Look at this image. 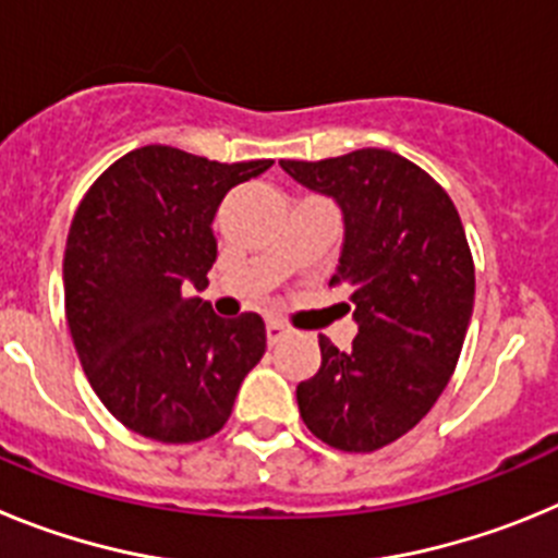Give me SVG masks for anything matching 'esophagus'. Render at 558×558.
<instances>
[{
  "label": "esophagus",
  "instance_id": "34e87169",
  "mask_svg": "<svg viewBox=\"0 0 558 558\" xmlns=\"http://www.w3.org/2000/svg\"><path fill=\"white\" fill-rule=\"evenodd\" d=\"M265 332H268V343H270V347H276L279 340L288 338L290 329L284 327V324H279V322H268V327H265Z\"/></svg>",
  "mask_w": 558,
  "mask_h": 558
}]
</instances>
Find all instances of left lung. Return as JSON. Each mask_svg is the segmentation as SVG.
<instances>
[{
    "mask_svg": "<svg viewBox=\"0 0 558 558\" xmlns=\"http://www.w3.org/2000/svg\"><path fill=\"white\" fill-rule=\"evenodd\" d=\"M343 215L332 288L357 324L340 352L318 338L322 368L295 388L324 445L374 452L427 416L450 383L475 304V268L456 206L422 167L366 147L338 159L279 161Z\"/></svg>",
    "mask_w": 558,
    "mask_h": 558,
    "instance_id": "8db88e82",
    "label": "left lung"
}]
</instances>
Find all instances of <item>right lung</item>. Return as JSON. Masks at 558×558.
<instances>
[{"instance_id":"1","label":"right lung","mask_w":558,"mask_h":558,"mask_svg":"<svg viewBox=\"0 0 558 558\" xmlns=\"http://www.w3.org/2000/svg\"><path fill=\"white\" fill-rule=\"evenodd\" d=\"M270 165L147 145L113 161L77 206L63 254L69 332L88 383L128 430L192 445L229 422L265 354V322L220 318L186 290L209 284L211 220L226 192Z\"/></svg>"}]
</instances>
